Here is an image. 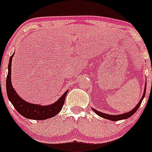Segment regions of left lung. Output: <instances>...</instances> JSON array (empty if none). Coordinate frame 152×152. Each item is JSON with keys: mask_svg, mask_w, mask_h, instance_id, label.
I'll return each mask as SVG.
<instances>
[{"mask_svg": "<svg viewBox=\"0 0 152 152\" xmlns=\"http://www.w3.org/2000/svg\"><path fill=\"white\" fill-rule=\"evenodd\" d=\"M145 91H146V84H145V90H144V92H143V96H142V97L141 98L140 101L137 103V105L135 106V108L132 109V110L131 111H129V112L125 113H123V114H119V115H111V114L110 115V114L103 113L100 112V111L96 110H95V109H94V108H92V110H94V112L95 113L97 114L98 116H100V117L109 119V120H112V121H118V120H122V119H128V118H129L130 116H132V115H133V114L136 112L137 110L139 109V107H140L142 100L144 99L145 95Z\"/></svg>", "mask_w": 152, "mask_h": 152, "instance_id": "8db88e82", "label": "left lung"}]
</instances>
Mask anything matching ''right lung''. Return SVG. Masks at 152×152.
<instances>
[{"mask_svg": "<svg viewBox=\"0 0 152 152\" xmlns=\"http://www.w3.org/2000/svg\"><path fill=\"white\" fill-rule=\"evenodd\" d=\"M13 55L14 53L10 58V61L8 64V74L6 80L7 94L10 103L13 104L17 112L26 119H34V120H44V119L54 117L62 109L65 96L68 91H65L57 101L50 105L42 106L39 104H36V103H30L24 100L17 94V93L16 92L12 85L11 64Z\"/></svg>", "mask_w": 152, "mask_h": 152, "instance_id": "add662e5", "label": "right lung"}]
</instances>
